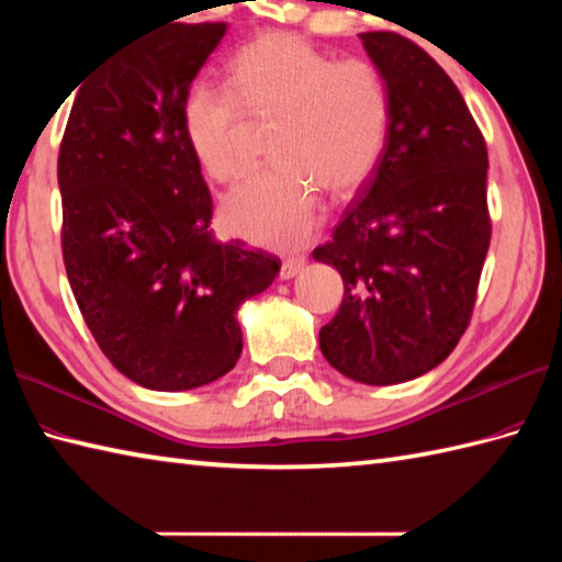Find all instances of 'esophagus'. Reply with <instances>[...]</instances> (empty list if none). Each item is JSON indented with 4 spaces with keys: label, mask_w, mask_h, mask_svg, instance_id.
I'll use <instances>...</instances> for the list:
<instances>
[{
    "label": "esophagus",
    "mask_w": 562,
    "mask_h": 562,
    "mask_svg": "<svg viewBox=\"0 0 562 562\" xmlns=\"http://www.w3.org/2000/svg\"><path fill=\"white\" fill-rule=\"evenodd\" d=\"M306 266V256H288L282 260V278L284 280H290V278H294L296 272H300L302 268Z\"/></svg>",
    "instance_id": "1"
}]
</instances>
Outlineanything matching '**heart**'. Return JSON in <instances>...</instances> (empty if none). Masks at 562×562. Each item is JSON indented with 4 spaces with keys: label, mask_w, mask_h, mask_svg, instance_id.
I'll use <instances>...</instances> for the list:
<instances>
[{
    "label": "heart",
    "mask_w": 562,
    "mask_h": 562,
    "mask_svg": "<svg viewBox=\"0 0 562 562\" xmlns=\"http://www.w3.org/2000/svg\"><path fill=\"white\" fill-rule=\"evenodd\" d=\"M246 115L272 125L274 169L224 200V224L256 244L294 248L324 214L318 190L348 195L386 149L391 93L362 57L338 59L292 33L250 41L229 63V89L195 83L183 97V135L200 169L220 183L244 178L254 157Z\"/></svg>",
    "instance_id": "obj_1"
}]
</instances>
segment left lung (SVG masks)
Segmentation results:
<instances>
[{
	"mask_svg": "<svg viewBox=\"0 0 562 562\" xmlns=\"http://www.w3.org/2000/svg\"><path fill=\"white\" fill-rule=\"evenodd\" d=\"M391 93L386 149L314 260L345 296L321 352L360 384L423 376L469 328L491 246L487 149L457 83L423 47L360 33Z\"/></svg>",
	"mask_w": 562,
	"mask_h": 562,
	"instance_id": "1",
	"label": "left lung"
}]
</instances>
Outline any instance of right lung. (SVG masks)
I'll return each instance as SVG.
<instances>
[{
    "mask_svg": "<svg viewBox=\"0 0 562 562\" xmlns=\"http://www.w3.org/2000/svg\"><path fill=\"white\" fill-rule=\"evenodd\" d=\"M226 23H166L89 71L57 159L65 270L91 336L151 391L205 386L241 355L236 312L280 258L212 236L183 97Z\"/></svg>",
    "mask_w": 562,
    "mask_h": 562,
    "instance_id": "1",
    "label": "right lung"
}]
</instances>
